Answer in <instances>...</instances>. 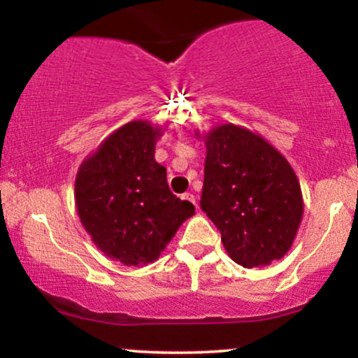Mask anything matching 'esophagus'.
<instances>
[{
	"label": "esophagus",
	"instance_id": "1",
	"mask_svg": "<svg viewBox=\"0 0 358 358\" xmlns=\"http://www.w3.org/2000/svg\"><path fill=\"white\" fill-rule=\"evenodd\" d=\"M183 199H187L188 202H192V203L196 207V199H195V195H193V193H185Z\"/></svg>",
	"mask_w": 358,
	"mask_h": 358
}]
</instances>
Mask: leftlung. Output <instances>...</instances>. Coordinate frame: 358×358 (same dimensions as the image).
I'll use <instances>...</instances> for the list:
<instances>
[{
    "instance_id": "left-lung-1",
    "label": "left lung",
    "mask_w": 358,
    "mask_h": 358,
    "mask_svg": "<svg viewBox=\"0 0 358 358\" xmlns=\"http://www.w3.org/2000/svg\"><path fill=\"white\" fill-rule=\"evenodd\" d=\"M200 207L232 261L268 266L289 250L303 217L301 187L287 159L252 131L222 124L205 134Z\"/></svg>"
}]
</instances>
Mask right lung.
Instances as JSON below:
<instances>
[{"instance_id":"add662e5","label":"right lung","mask_w":358,"mask_h":358,"mask_svg":"<svg viewBox=\"0 0 358 358\" xmlns=\"http://www.w3.org/2000/svg\"><path fill=\"white\" fill-rule=\"evenodd\" d=\"M162 129L131 121L102 141L79 168L76 205L82 225L106 256L146 266L195 207L170 192L166 168L156 163Z\"/></svg>"}]
</instances>
